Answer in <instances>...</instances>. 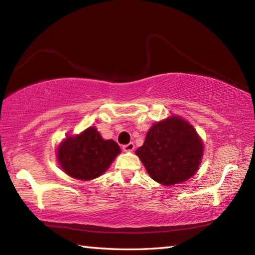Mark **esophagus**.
Listing matches in <instances>:
<instances>
[{"label": "esophagus", "instance_id": "obj_1", "mask_svg": "<svg viewBox=\"0 0 255 255\" xmlns=\"http://www.w3.org/2000/svg\"><path fill=\"white\" fill-rule=\"evenodd\" d=\"M133 148H135V145H133V143H129L127 145L123 146V149L125 150V152H132Z\"/></svg>", "mask_w": 255, "mask_h": 255}]
</instances>
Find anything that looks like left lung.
I'll list each match as a JSON object with an SVG mask.
<instances>
[{
  "mask_svg": "<svg viewBox=\"0 0 255 255\" xmlns=\"http://www.w3.org/2000/svg\"><path fill=\"white\" fill-rule=\"evenodd\" d=\"M202 154L204 144L196 129L178 116L154 124L136 150L150 178L164 185L195 175Z\"/></svg>",
  "mask_w": 255,
  "mask_h": 255,
  "instance_id": "left-lung-1",
  "label": "left lung"
}]
</instances>
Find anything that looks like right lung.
I'll use <instances>...</instances> for the list:
<instances>
[{"mask_svg": "<svg viewBox=\"0 0 255 255\" xmlns=\"http://www.w3.org/2000/svg\"><path fill=\"white\" fill-rule=\"evenodd\" d=\"M119 153L120 147L115 140L103 139L96 127H89L60 143L57 159L66 174L89 181L105 173Z\"/></svg>", "mask_w": 255, "mask_h": 255, "instance_id": "add662e5", "label": "right lung"}]
</instances>
